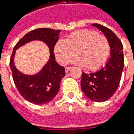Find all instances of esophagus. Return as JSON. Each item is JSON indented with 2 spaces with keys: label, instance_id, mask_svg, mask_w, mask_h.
I'll list each match as a JSON object with an SVG mask.
<instances>
[{
  "label": "esophagus",
  "instance_id": "obj_1",
  "mask_svg": "<svg viewBox=\"0 0 134 134\" xmlns=\"http://www.w3.org/2000/svg\"><path fill=\"white\" fill-rule=\"evenodd\" d=\"M71 69V67H66L65 69V71L67 73V72H69V70Z\"/></svg>",
  "mask_w": 134,
  "mask_h": 134
}]
</instances>
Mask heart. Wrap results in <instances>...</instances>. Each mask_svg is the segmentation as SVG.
I'll return each instance as SVG.
<instances>
[{
  "label": "heart",
  "instance_id": "b5f03b06",
  "mask_svg": "<svg viewBox=\"0 0 134 134\" xmlns=\"http://www.w3.org/2000/svg\"><path fill=\"white\" fill-rule=\"evenodd\" d=\"M54 54L60 64L65 65L75 55V64L95 71L100 69L110 55V45L104 36L91 30L75 31L54 45Z\"/></svg>",
  "mask_w": 134,
  "mask_h": 134
}]
</instances>
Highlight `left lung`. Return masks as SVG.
Masks as SVG:
<instances>
[{"mask_svg":"<svg viewBox=\"0 0 134 134\" xmlns=\"http://www.w3.org/2000/svg\"><path fill=\"white\" fill-rule=\"evenodd\" d=\"M104 34L110 45V57L105 65L95 72L82 73L81 90L90 100L104 102L113 95L119 87L125 60L123 45L110 29L99 24H92Z\"/></svg>","mask_w":134,"mask_h":134,"instance_id":"left-lung-1","label":"left lung"}]
</instances>
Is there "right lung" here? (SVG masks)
<instances>
[{"mask_svg": "<svg viewBox=\"0 0 134 134\" xmlns=\"http://www.w3.org/2000/svg\"><path fill=\"white\" fill-rule=\"evenodd\" d=\"M60 30L38 28L24 36L15 44L10 58L9 65L16 88L24 99L37 105L44 104L53 100L57 95L60 81L65 75L64 67L55 60L54 45L59 39ZM42 41L48 45L50 57L47 63L38 73L33 75L23 74L18 71L14 63L15 51L32 41Z\"/></svg>", "mask_w": 134, "mask_h": 134, "instance_id": "obj_1", "label": "right lung"}]
</instances>
